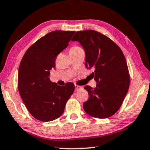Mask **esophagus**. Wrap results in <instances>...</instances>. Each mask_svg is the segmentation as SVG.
Here are the masks:
<instances>
[{
    "mask_svg": "<svg viewBox=\"0 0 150 150\" xmlns=\"http://www.w3.org/2000/svg\"><path fill=\"white\" fill-rule=\"evenodd\" d=\"M75 91H78L79 89H80V88H82L83 87H81V86H79V85H75Z\"/></svg>",
    "mask_w": 150,
    "mask_h": 150,
    "instance_id": "esophagus-1",
    "label": "esophagus"
}]
</instances>
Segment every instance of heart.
Segmentation results:
<instances>
[{"instance_id": "heart-1", "label": "heart", "mask_w": 150, "mask_h": 150, "mask_svg": "<svg viewBox=\"0 0 150 150\" xmlns=\"http://www.w3.org/2000/svg\"><path fill=\"white\" fill-rule=\"evenodd\" d=\"M79 49H80V47H77V46H75V47H73L71 48L70 51H73V50H79Z\"/></svg>"}]
</instances>
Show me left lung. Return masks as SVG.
<instances>
[{"instance_id":"8db88e82","label":"left lung","mask_w":150,"mask_h":150,"mask_svg":"<svg viewBox=\"0 0 150 150\" xmlns=\"http://www.w3.org/2000/svg\"><path fill=\"white\" fill-rule=\"evenodd\" d=\"M71 40L84 49L86 68L95 69L96 85L84 88L89 96L83 105L84 110L95 118L110 117L120 108L130 85L125 57L112 40L92 30L77 32Z\"/></svg>"}]
</instances>
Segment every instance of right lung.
I'll list each match as a JSON object with an SVG mask.
<instances>
[{
	"label": "right lung",
	"instance_id": "right-lung-1",
	"mask_svg": "<svg viewBox=\"0 0 150 150\" xmlns=\"http://www.w3.org/2000/svg\"><path fill=\"white\" fill-rule=\"evenodd\" d=\"M74 31L48 33L32 45L24 55L18 69V87L30 113L37 120L50 122L60 117L75 85L59 86L50 79L57 55L69 45Z\"/></svg>",
	"mask_w": 150,
	"mask_h": 150
}]
</instances>
